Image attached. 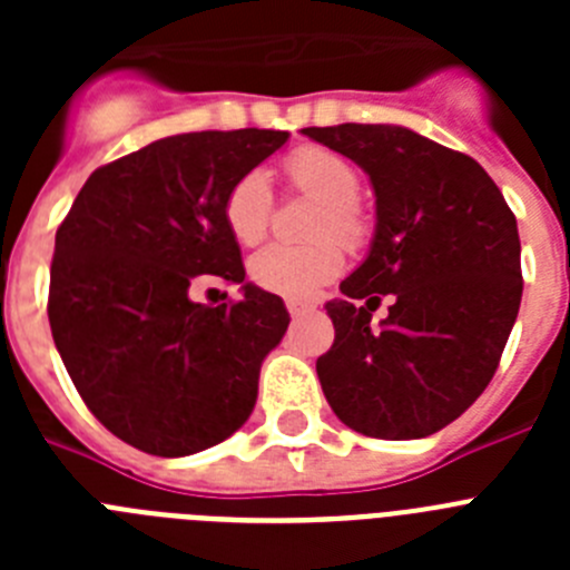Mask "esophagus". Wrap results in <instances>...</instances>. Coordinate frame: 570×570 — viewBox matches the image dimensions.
<instances>
[{
  "mask_svg": "<svg viewBox=\"0 0 570 570\" xmlns=\"http://www.w3.org/2000/svg\"><path fill=\"white\" fill-rule=\"evenodd\" d=\"M311 311H314V305H308V302H296V299L288 302V314L294 316V320H299V316L311 314Z\"/></svg>",
  "mask_w": 570,
  "mask_h": 570,
  "instance_id": "esophagus-1",
  "label": "esophagus"
}]
</instances>
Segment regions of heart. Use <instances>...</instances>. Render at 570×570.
I'll list each match as a JSON object with an SVG mask.
<instances>
[{
    "label": "heart",
    "instance_id": "1",
    "mask_svg": "<svg viewBox=\"0 0 570 570\" xmlns=\"http://www.w3.org/2000/svg\"><path fill=\"white\" fill-rule=\"evenodd\" d=\"M285 176L291 188L320 199L311 234L322 239L311 245H268L250 256V279L262 291H271L285 299H311L322 285H328L342 271V248L331 239L345 245H360L367 234V223L356 205L360 174L345 156L334 154L320 145H305L288 154ZM274 214V190L262 170L242 174L228 188L223 199V219L228 234L239 245H254L265 236Z\"/></svg>",
    "mask_w": 570,
    "mask_h": 570
}]
</instances>
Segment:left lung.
<instances>
[{"label": "left lung", "mask_w": 570, "mask_h": 570, "mask_svg": "<svg viewBox=\"0 0 570 570\" xmlns=\"http://www.w3.org/2000/svg\"><path fill=\"white\" fill-rule=\"evenodd\" d=\"M302 134L360 165L376 196L371 250L325 305L336 331L316 360L325 400L365 436L436 434L485 391L520 314L517 219L476 159L414 130L345 122ZM385 293L395 302L371 330Z\"/></svg>", "instance_id": "left-lung-1"}]
</instances>
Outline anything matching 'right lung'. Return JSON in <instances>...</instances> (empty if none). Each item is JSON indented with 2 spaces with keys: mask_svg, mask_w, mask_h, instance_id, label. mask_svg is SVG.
Listing matches in <instances>:
<instances>
[{
  "mask_svg": "<svg viewBox=\"0 0 570 570\" xmlns=\"http://www.w3.org/2000/svg\"><path fill=\"white\" fill-rule=\"evenodd\" d=\"M285 142L288 130L259 128L165 136L94 170L59 225L50 334L90 414L145 454L205 451L254 411L291 316L245 282L223 199ZM208 273L243 299L190 301Z\"/></svg>",
  "mask_w": 570,
  "mask_h": 570,
  "instance_id": "obj_1",
  "label": "right lung"
}]
</instances>
